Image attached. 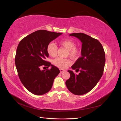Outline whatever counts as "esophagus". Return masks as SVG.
Segmentation results:
<instances>
[{
    "mask_svg": "<svg viewBox=\"0 0 121 121\" xmlns=\"http://www.w3.org/2000/svg\"><path fill=\"white\" fill-rule=\"evenodd\" d=\"M65 71V70H64V69H60V73H63Z\"/></svg>",
    "mask_w": 121,
    "mask_h": 121,
    "instance_id": "obj_1",
    "label": "esophagus"
}]
</instances>
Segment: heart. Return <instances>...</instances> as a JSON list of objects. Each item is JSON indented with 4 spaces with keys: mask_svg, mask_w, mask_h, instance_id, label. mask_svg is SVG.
<instances>
[{
    "mask_svg": "<svg viewBox=\"0 0 121 121\" xmlns=\"http://www.w3.org/2000/svg\"><path fill=\"white\" fill-rule=\"evenodd\" d=\"M60 44L67 49L66 56H69L73 60H76L79 57L80 55V50L78 47H76L75 42L70 39H61L58 41ZM57 47L53 43H50L47 46V52L49 56L52 57H55L57 54ZM53 64L59 68L65 69L72 64V61L69 58H63L57 57L52 61Z\"/></svg>",
    "mask_w": 121,
    "mask_h": 121,
    "instance_id": "b5f03b06",
    "label": "heart"
}]
</instances>
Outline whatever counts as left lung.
Listing matches in <instances>:
<instances>
[{
  "label": "left lung",
  "instance_id": "8db88e82",
  "mask_svg": "<svg viewBox=\"0 0 121 121\" xmlns=\"http://www.w3.org/2000/svg\"><path fill=\"white\" fill-rule=\"evenodd\" d=\"M69 36L78 38L82 43L81 56L71 67L80 73L75 75L69 70L70 78L65 85L71 92L81 95L92 90L101 78L105 63V52L101 44L96 39L82 33Z\"/></svg>",
  "mask_w": 121,
  "mask_h": 121
}]
</instances>
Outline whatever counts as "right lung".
Returning a JSON list of instances; mask_svg holds the SVG:
<instances>
[{"mask_svg":"<svg viewBox=\"0 0 121 121\" xmlns=\"http://www.w3.org/2000/svg\"><path fill=\"white\" fill-rule=\"evenodd\" d=\"M61 34V33L38 30L25 37L18 45L15 57L18 76L26 88L33 94L41 95L48 92L55 78L60 72L57 67L45 59L49 56L47 46ZM41 66L51 68L41 70Z\"/></svg>","mask_w":121,"mask_h":121,"instance_id":"obj_1","label":"right lung"}]
</instances>
